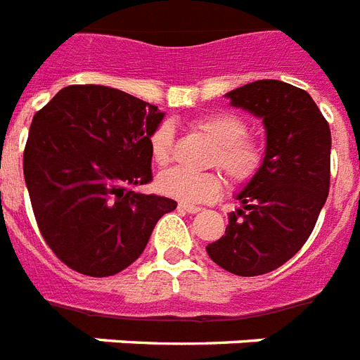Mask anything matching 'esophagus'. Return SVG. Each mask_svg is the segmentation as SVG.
<instances>
[{"label":"esophagus","mask_w":360,"mask_h":360,"mask_svg":"<svg viewBox=\"0 0 360 360\" xmlns=\"http://www.w3.org/2000/svg\"><path fill=\"white\" fill-rule=\"evenodd\" d=\"M177 209H179V211H183V213H188V214H194L200 211V207H196V205H188V203H179V205H177Z\"/></svg>","instance_id":"obj_1"}]
</instances>
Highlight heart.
Here are the masks:
<instances>
[{
	"mask_svg": "<svg viewBox=\"0 0 360 360\" xmlns=\"http://www.w3.org/2000/svg\"><path fill=\"white\" fill-rule=\"evenodd\" d=\"M192 127L214 143L209 166L219 168L233 186H245L262 174L267 158V146L259 136L246 134L248 124L231 112H214L192 121ZM153 162L164 168L174 155V129L160 123L149 136ZM157 188L181 203H203L222 192V177L217 172L192 174L174 168L158 175Z\"/></svg>",
	"mask_w": 360,
	"mask_h": 360,
	"instance_id": "1",
	"label": "heart"
}]
</instances>
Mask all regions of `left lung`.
<instances>
[{
    "instance_id": "obj_1",
    "label": "left lung",
    "mask_w": 360,
    "mask_h": 360,
    "mask_svg": "<svg viewBox=\"0 0 360 360\" xmlns=\"http://www.w3.org/2000/svg\"><path fill=\"white\" fill-rule=\"evenodd\" d=\"M228 97L263 120L267 158L207 254L228 273L257 276L295 256L318 222L330 185V129L312 97L285 82H252Z\"/></svg>"
}]
</instances>
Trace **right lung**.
Wrapping results in <instances>:
<instances>
[{
    "label": "right lung",
    "mask_w": 360,
    "mask_h": 360,
    "mask_svg": "<svg viewBox=\"0 0 360 360\" xmlns=\"http://www.w3.org/2000/svg\"><path fill=\"white\" fill-rule=\"evenodd\" d=\"M164 114L106 86H69L30 127L24 177L42 239L86 276L136 262L158 219L177 202L140 194L153 181L149 136Z\"/></svg>",
    "instance_id": "obj_1"
}]
</instances>
